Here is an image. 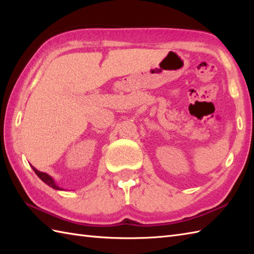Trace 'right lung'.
Listing matches in <instances>:
<instances>
[{"label":"right lung","instance_id":"add662e5","mask_svg":"<svg viewBox=\"0 0 254 254\" xmlns=\"http://www.w3.org/2000/svg\"><path fill=\"white\" fill-rule=\"evenodd\" d=\"M32 167V169H34V171L36 172V175L40 178V179L44 181L45 183H47L48 186L49 187H51V188H53V189H56V190H62L61 188H59L56 183H55V181H53V179L52 178L48 175V174H46V172H41V171H39V170H37L34 166H31Z\"/></svg>","mask_w":254,"mask_h":254}]
</instances>
